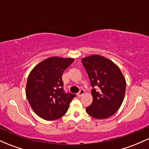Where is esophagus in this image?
Returning <instances> with one entry per match:
<instances>
[{"label":"esophagus","mask_w":149,"mask_h":149,"mask_svg":"<svg viewBox=\"0 0 149 149\" xmlns=\"http://www.w3.org/2000/svg\"><path fill=\"white\" fill-rule=\"evenodd\" d=\"M85 90H83V89H80V92H78V94H77V96H78V97H82L83 96V95H84L85 94Z\"/></svg>","instance_id":"obj_1"}]
</instances>
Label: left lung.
<instances>
[{
	"mask_svg": "<svg viewBox=\"0 0 149 149\" xmlns=\"http://www.w3.org/2000/svg\"><path fill=\"white\" fill-rule=\"evenodd\" d=\"M82 63L93 88V101L86 108V112L97 119L111 117L123 102L125 78L115 63L98 54L83 58Z\"/></svg>",
	"mask_w": 149,
	"mask_h": 149,
	"instance_id": "8db88e82",
	"label": "left lung"
}]
</instances>
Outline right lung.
Returning <instances> with one entry per match:
<instances>
[{
    "label": "right lung",
    "mask_w": 149,
    "mask_h": 149,
    "mask_svg": "<svg viewBox=\"0 0 149 149\" xmlns=\"http://www.w3.org/2000/svg\"><path fill=\"white\" fill-rule=\"evenodd\" d=\"M74 59L49 57L32 69L26 82V95L33 111L41 118L53 120L66 113L76 95L65 93L62 74Z\"/></svg>",
    "instance_id": "right-lung-1"
}]
</instances>
